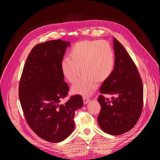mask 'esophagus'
<instances>
[{"label":"esophagus","instance_id":"34e87169","mask_svg":"<svg viewBox=\"0 0 160 160\" xmlns=\"http://www.w3.org/2000/svg\"><path fill=\"white\" fill-rule=\"evenodd\" d=\"M83 100L84 104H87V103H88L89 102V101H90V99L88 98V97L83 96Z\"/></svg>","mask_w":160,"mask_h":160}]
</instances>
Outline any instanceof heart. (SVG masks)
I'll return each mask as SVG.
<instances>
[{
	"instance_id": "heart-1",
	"label": "heart",
	"mask_w": 160,
	"mask_h": 160,
	"mask_svg": "<svg viewBox=\"0 0 160 160\" xmlns=\"http://www.w3.org/2000/svg\"><path fill=\"white\" fill-rule=\"evenodd\" d=\"M64 57L61 69L65 78L74 83L81 74L83 75L72 86L76 94L89 95L97 89L98 82H103L112 74L115 67V53L108 41L93 40L75 43Z\"/></svg>"
}]
</instances>
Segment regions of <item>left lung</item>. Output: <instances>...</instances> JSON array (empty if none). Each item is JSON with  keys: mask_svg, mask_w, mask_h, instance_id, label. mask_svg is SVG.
<instances>
[{"mask_svg": "<svg viewBox=\"0 0 160 160\" xmlns=\"http://www.w3.org/2000/svg\"><path fill=\"white\" fill-rule=\"evenodd\" d=\"M113 44L115 67L100 88L98 122L103 132L119 135L129 132L138 122L143 109V88L137 67L126 50L115 38ZM104 94L114 97L109 100Z\"/></svg>", "mask_w": 160, "mask_h": 160, "instance_id": "obj_1", "label": "left lung"}]
</instances>
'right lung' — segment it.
<instances>
[{
    "instance_id": "right-lung-1",
    "label": "right lung",
    "mask_w": 160,
    "mask_h": 160,
    "mask_svg": "<svg viewBox=\"0 0 160 160\" xmlns=\"http://www.w3.org/2000/svg\"><path fill=\"white\" fill-rule=\"evenodd\" d=\"M69 41H48L34 47L24 66L18 97L28 125L38 137L52 143L63 141L75 128L76 109L83 105L80 95H68L61 62Z\"/></svg>"
}]
</instances>
